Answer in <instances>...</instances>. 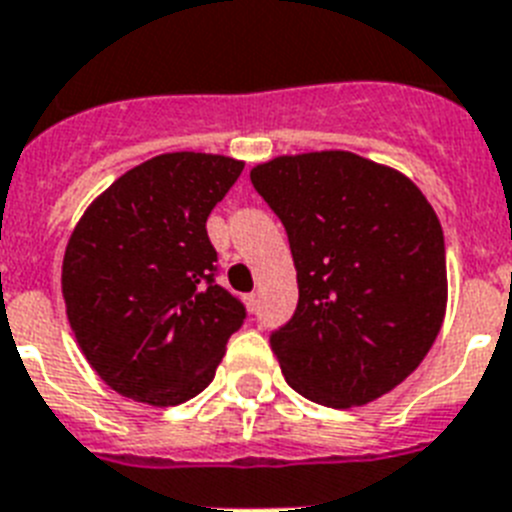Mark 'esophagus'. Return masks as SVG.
Wrapping results in <instances>:
<instances>
[{"label": "esophagus", "mask_w": 512, "mask_h": 512, "mask_svg": "<svg viewBox=\"0 0 512 512\" xmlns=\"http://www.w3.org/2000/svg\"><path fill=\"white\" fill-rule=\"evenodd\" d=\"M244 302H247L249 312H257V304H260V294H257V291H252V294L244 296Z\"/></svg>", "instance_id": "34e87169"}]
</instances>
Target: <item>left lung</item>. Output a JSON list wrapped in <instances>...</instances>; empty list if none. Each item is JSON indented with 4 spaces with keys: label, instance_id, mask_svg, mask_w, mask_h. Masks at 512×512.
Returning a JSON list of instances; mask_svg holds the SVG:
<instances>
[{
    "label": "left lung",
    "instance_id": "8db88e82",
    "mask_svg": "<svg viewBox=\"0 0 512 512\" xmlns=\"http://www.w3.org/2000/svg\"><path fill=\"white\" fill-rule=\"evenodd\" d=\"M286 226L299 304L270 349L291 388L330 409L390 393L432 349L448 307L435 208L401 171L349 150L249 171Z\"/></svg>",
    "mask_w": 512,
    "mask_h": 512
}]
</instances>
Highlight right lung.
<instances>
[{"label":"right lung","instance_id":"right-lung-1","mask_svg":"<svg viewBox=\"0 0 512 512\" xmlns=\"http://www.w3.org/2000/svg\"><path fill=\"white\" fill-rule=\"evenodd\" d=\"M244 161L163 153L122 174L77 221L62 263L75 341L111 390L179 406L216 377L244 304L213 281L205 221Z\"/></svg>","mask_w":512,"mask_h":512}]
</instances>
